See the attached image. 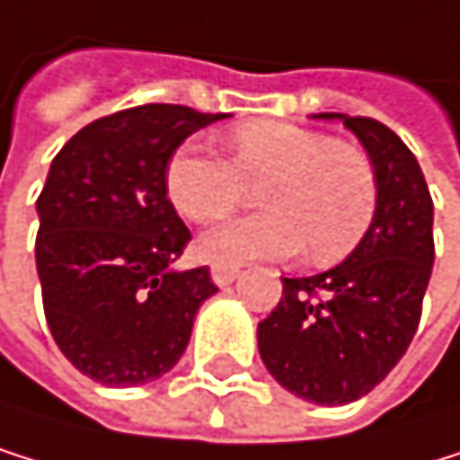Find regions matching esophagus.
<instances>
[{
    "instance_id": "34e87169",
    "label": "esophagus",
    "mask_w": 460,
    "mask_h": 460,
    "mask_svg": "<svg viewBox=\"0 0 460 460\" xmlns=\"http://www.w3.org/2000/svg\"><path fill=\"white\" fill-rule=\"evenodd\" d=\"M240 276V268L237 265H223V262H215L212 265V282L217 288H226V285H232L234 279Z\"/></svg>"
}]
</instances>
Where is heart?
I'll list each match as a JSON object with an SVG mask.
<instances>
[{
    "label": "heart",
    "mask_w": 460,
    "mask_h": 460,
    "mask_svg": "<svg viewBox=\"0 0 460 460\" xmlns=\"http://www.w3.org/2000/svg\"><path fill=\"white\" fill-rule=\"evenodd\" d=\"M228 145L232 162L200 142H184L164 172L170 203L195 223L226 217L248 190L262 187L265 212L220 223L200 237L207 260H285L310 245L313 260L326 265L363 243L380 200L377 170L363 147L279 119L245 122Z\"/></svg>",
    "instance_id": "1"
}]
</instances>
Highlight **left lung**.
Segmentation results:
<instances>
[{
  "label": "left lung",
  "mask_w": 460,
  "mask_h": 460,
  "mask_svg": "<svg viewBox=\"0 0 460 460\" xmlns=\"http://www.w3.org/2000/svg\"><path fill=\"white\" fill-rule=\"evenodd\" d=\"M343 119L377 170V215L349 257L315 276L282 279V301L260 321L265 368L315 405L366 396L402 360L416 335L436 260L433 198L416 155L371 117Z\"/></svg>",
  "instance_id": "8db88e82"
}]
</instances>
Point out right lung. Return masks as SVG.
Masks as SVG:
<instances>
[{"instance_id":"obj_1","label":"right lung","mask_w":460,"mask_h":460,"mask_svg":"<svg viewBox=\"0 0 460 460\" xmlns=\"http://www.w3.org/2000/svg\"><path fill=\"white\" fill-rule=\"evenodd\" d=\"M226 114L150 102L80 128L35 200V268L49 332L102 385H142L184 355L209 268L172 270L192 240L167 198L170 155Z\"/></svg>"}]
</instances>
